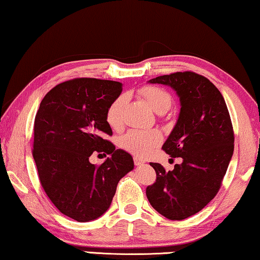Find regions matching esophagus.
I'll list each match as a JSON object with an SVG mask.
<instances>
[{"instance_id":"esophagus-1","label":"esophagus","mask_w":260,"mask_h":260,"mask_svg":"<svg viewBox=\"0 0 260 260\" xmlns=\"http://www.w3.org/2000/svg\"><path fill=\"white\" fill-rule=\"evenodd\" d=\"M134 163H135V165H136V167H139V165L144 164L145 161L143 160L142 158H139V157H134Z\"/></svg>"}]
</instances>
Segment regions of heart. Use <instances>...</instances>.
Wrapping results in <instances>:
<instances>
[{"mask_svg": "<svg viewBox=\"0 0 260 260\" xmlns=\"http://www.w3.org/2000/svg\"><path fill=\"white\" fill-rule=\"evenodd\" d=\"M139 92L157 114L165 112L170 108L172 102L171 95L164 89L157 88V86H144ZM124 103H125V97L121 95L116 97L107 109L105 119H107L109 126L112 129H119L122 126ZM159 142L160 136L156 131L130 130L119 139V145L134 155L144 156L157 146Z\"/></svg>", "mask_w": 260, "mask_h": 260, "instance_id": "heart-1", "label": "heart"}]
</instances>
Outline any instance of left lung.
Masks as SVG:
<instances>
[{
    "label": "left lung",
    "mask_w": 260,
    "mask_h": 260,
    "mask_svg": "<svg viewBox=\"0 0 260 260\" xmlns=\"http://www.w3.org/2000/svg\"><path fill=\"white\" fill-rule=\"evenodd\" d=\"M149 82L171 86L179 97L178 119L163 150L183 161L171 171L150 164L157 178L146 187V197L161 216L182 220L201 211L220 189L235 148L230 114L219 90L202 75L184 71Z\"/></svg>",
    "instance_id": "8db88e82"
}]
</instances>
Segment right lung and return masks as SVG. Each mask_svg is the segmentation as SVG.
I'll return each instance as SVG.
<instances>
[{
	"label": "right lung",
	"instance_id": "obj_1",
	"mask_svg": "<svg viewBox=\"0 0 260 260\" xmlns=\"http://www.w3.org/2000/svg\"><path fill=\"white\" fill-rule=\"evenodd\" d=\"M121 92L119 82L75 78L52 88L36 114L32 156L41 185L59 212L81 223L107 211L119 179L134 169L130 153L107 139L105 112ZM96 152L111 157L91 165Z\"/></svg>",
	"mask_w": 260,
	"mask_h": 260
}]
</instances>
